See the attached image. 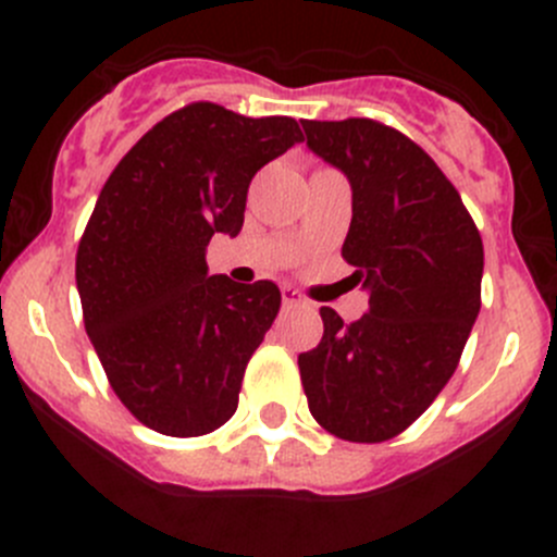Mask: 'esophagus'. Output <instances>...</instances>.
I'll list each match as a JSON object with an SVG mask.
<instances>
[{"label":"esophagus","instance_id":"esophagus-1","mask_svg":"<svg viewBox=\"0 0 557 557\" xmlns=\"http://www.w3.org/2000/svg\"><path fill=\"white\" fill-rule=\"evenodd\" d=\"M301 305H307V299L299 294V290L283 288V307H301Z\"/></svg>","mask_w":557,"mask_h":557}]
</instances>
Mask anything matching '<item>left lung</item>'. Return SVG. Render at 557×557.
<instances>
[{"instance_id": "8db88e82", "label": "left lung", "mask_w": 557, "mask_h": 557, "mask_svg": "<svg viewBox=\"0 0 557 557\" xmlns=\"http://www.w3.org/2000/svg\"><path fill=\"white\" fill-rule=\"evenodd\" d=\"M307 148L345 172L352 221L342 256L369 290L345 323L320 310L323 339L299 356L312 418L347 442H385L431 407L480 312L482 239L429 153L369 117L305 121Z\"/></svg>"}]
</instances>
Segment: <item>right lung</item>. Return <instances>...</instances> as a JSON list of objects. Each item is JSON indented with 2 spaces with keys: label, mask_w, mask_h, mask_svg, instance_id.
<instances>
[{
  "label": "right lung",
  "mask_w": 557,
  "mask_h": 557,
  "mask_svg": "<svg viewBox=\"0 0 557 557\" xmlns=\"http://www.w3.org/2000/svg\"><path fill=\"white\" fill-rule=\"evenodd\" d=\"M296 143L294 117L194 102L156 123L107 177L77 247V294L112 391L159 434H210L237 412L280 288L210 274L207 245L212 234L237 237L252 174Z\"/></svg>",
  "instance_id": "obj_1"
}]
</instances>
